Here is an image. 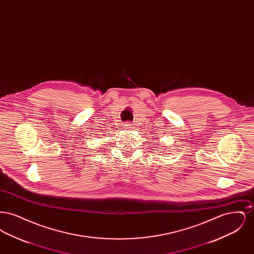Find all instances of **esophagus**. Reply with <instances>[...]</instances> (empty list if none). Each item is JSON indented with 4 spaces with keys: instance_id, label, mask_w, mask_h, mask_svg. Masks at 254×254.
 I'll return each mask as SVG.
<instances>
[{
    "instance_id": "esophagus-1",
    "label": "esophagus",
    "mask_w": 254,
    "mask_h": 254,
    "mask_svg": "<svg viewBox=\"0 0 254 254\" xmlns=\"http://www.w3.org/2000/svg\"><path fill=\"white\" fill-rule=\"evenodd\" d=\"M132 127V125L129 124V123H126V124L124 125V128H125V129H131Z\"/></svg>"
}]
</instances>
